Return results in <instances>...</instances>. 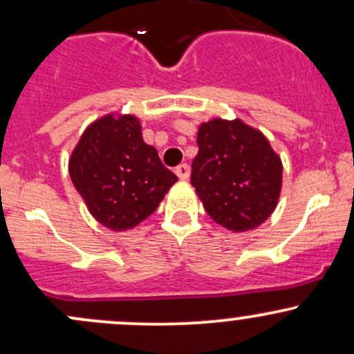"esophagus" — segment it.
Instances as JSON below:
<instances>
[{"label": "esophagus", "mask_w": 354, "mask_h": 354, "mask_svg": "<svg viewBox=\"0 0 354 354\" xmlns=\"http://www.w3.org/2000/svg\"><path fill=\"white\" fill-rule=\"evenodd\" d=\"M174 173H176V176L180 178V180H188L189 178V166L188 165H180L176 169H174Z\"/></svg>", "instance_id": "obj_1"}]
</instances>
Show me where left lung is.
I'll use <instances>...</instances> for the list:
<instances>
[{"mask_svg":"<svg viewBox=\"0 0 354 354\" xmlns=\"http://www.w3.org/2000/svg\"><path fill=\"white\" fill-rule=\"evenodd\" d=\"M196 142L192 185L208 215L230 232L260 227L282 189V161L269 139L242 119L216 118L200 124Z\"/></svg>","mask_w":354,"mask_h":354,"instance_id":"left-lung-1","label":"left lung"}]
</instances>
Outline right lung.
<instances>
[{
    "label": "right lung",
    "mask_w": 354,
    "mask_h": 354,
    "mask_svg": "<svg viewBox=\"0 0 354 354\" xmlns=\"http://www.w3.org/2000/svg\"><path fill=\"white\" fill-rule=\"evenodd\" d=\"M141 129L136 115L111 112L85 127L68 158L70 178L88 213L112 232L138 227L178 181Z\"/></svg>",
    "instance_id": "1"
}]
</instances>
